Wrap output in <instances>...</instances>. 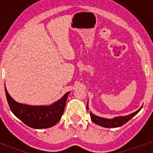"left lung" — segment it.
Returning <instances> with one entry per match:
<instances>
[{
	"instance_id": "1",
	"label": "left lung",
	"mask_w": 153,
	"mask_h": 153,
	"mask_svg": "<svg viewBox=\"0 0 153 153\" xmlns=\"http://www.w3.org/2000/svg\"><path fill=\"white\" fill-rule=\"evenodd\" d=\"M143 108V106L138 109L137 111L134 112V113H131V114L127 115V116H120V117H116L113 119H106L103 118V117H98L96 116L95 114H93L92 112H90V118L91 120L94 123L97 125L100 126L105 127V128H117V127L122 126L125 123H126L129 120L133 117H135L139 112L140 111V109ZM86 109L88 110L89 106H88V102L86 104Z\"/></svg>"
}]
</instances>
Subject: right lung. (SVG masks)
I'll return each instance as SVG.
<instances>
[{
    "mask_svg": "<svg viewBox=\"0 0 153 153\" xmlns=\"http://www.w3.org/2000/svg\"><path fill=\"white\" fill-rule=\"evenodd\" d=\"M4 87L7 100L12 113L24 124L33 129H47L56 125L61 119L70 93L67 92L60 100L48 106H32L17 102L8 93L6 86Z\"/></svg>",
    "mask_w": 153,
    "mask_h": 153,
    "instance_id": "right-lung-1",
    "label": "right lung"
}]
</instances>
